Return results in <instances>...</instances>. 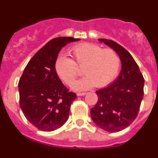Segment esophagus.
I'll list each match as a JSON object with an SVG mask.
<instances>
[{"instance_id": "obj_1", "label": "esophagus", "mask_w": 158, "mask_h": 158, "mask_svg": "<svg viewBox=\"0 0 158 158\" xmlns=\"http://www.w3.org/2000/svg\"><path fill=\"white\" fill-rule=\"evenodd\" d=\"M86 94V93H77V95L78 96H85V95Z\"/></svg>"}]
</instances>
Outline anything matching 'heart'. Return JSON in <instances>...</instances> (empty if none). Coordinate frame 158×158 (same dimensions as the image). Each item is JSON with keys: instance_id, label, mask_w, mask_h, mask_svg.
Wrapping results in <instances>:
<instances>
[{"instance_id": "1", "label": "heart", "mask_w": 158, "mask_h": 158, "mask_svg": "<svg viewBox=\"0 0 158 158\" xmlns=\"http://www.w3.org/2000/svg\"><path fill=\"white\" fill-rule=\"evenodd\" d=\"M73 59L59 55L54 62L57 74L68 85H71L82 69L85 76L77 81L73 89L77 91L108 85L118 75L121 59L111 48H103L91 43L77 44L69 49Z\"/></svg>"}]
</instances>
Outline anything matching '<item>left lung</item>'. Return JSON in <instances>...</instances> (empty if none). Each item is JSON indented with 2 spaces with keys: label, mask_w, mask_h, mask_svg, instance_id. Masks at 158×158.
<instances>
[{
  "label": "left lung",
  "mask_w": 158,
  "mask_h": 158,
  "mask_svg": "<svg viewBox=\"0 0 158 158\" xmlns=\"http://www.w3.org/2000/svg\"><path fill=\"white\" fill-rule=\"evenodd\" d=\"M115 50L121 59L122 69L115 82L96 91L98 100L91 108L93 122L108 132L127 127L139 114L143 95L144 77L131 54L113 40L100 39Z\"/></svg>",
  "instance_id": "obj_1"
}]
</instances>
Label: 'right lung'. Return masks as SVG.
<instances>
[{"label":"right lung","instance_id":"add662e5","mask_svg":"<svg viewBox=\"0 0 158 158\" xmlns=\"http://www.w3.org/2000/svg\"><path fill=\"white\" fill-rule=\"evenodd\" d=\"M78 40L58 37L49 41L32 57L19 79V106L27 120L40 131H54L68 119L77 95L62 84L54 62L62 47Z\"/></svg>","mask_w":158,"mask_h":158}]
</instances>
